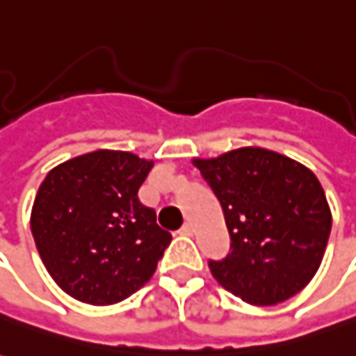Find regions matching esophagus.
Masks as SVG:
<instances>
[{"mask_svg":"<svg viewBox=\"0 0 356 356\" xmlns=\"http://www.w3.org/2000/svg\"><path fill=\"white\" fill-rule=\"evenodd\" d=\"M179 233H181V235H188V237H191V235L195 233V227H193V223H191V221L183 223V227L179 229Z\"/></svg>","mask_w":356,"mask_h":356,"instance_id":"34e87169","label":"esophagus"}]
</instances>
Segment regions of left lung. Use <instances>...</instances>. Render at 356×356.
<instances>
[{
  "label": "left lung",
  "instance_id": "1",
  "mask_svg": "<svg viewBox=\"0 0 356 356\" xmlns=\"http://www.w3.org/2000/svg\"><path fill=\"white\" fill-rule=\"evenodd\" d=\"M212 186L231 235V252L210 260L221 287L248 305L291 299L322 264L332 231L324 188L312 171L258 146L193 160Z\"/></svg>",
  "mask_w": 356,
  "mask_h": 356
}]
</instances>
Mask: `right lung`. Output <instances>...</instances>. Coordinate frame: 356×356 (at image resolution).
<instances>
[{
  "mask_svg": "<svg viewBox=\"0 0 356 356\" xmlns=\"http://www.w3.org/2000/svg\"><path fill=\"white\" fill-rule=\"evenodd\" d=\"M154 161L96 150L59 163L34 198L31 229L54 282L86 305H115L148 282L171 243L138 200Z\"/></svg>",
  "mask_w": 356,
  "mask_h": 356,
  "instance_id": "right-lung-1",
  "label": "right lung"
}]
</instances>
